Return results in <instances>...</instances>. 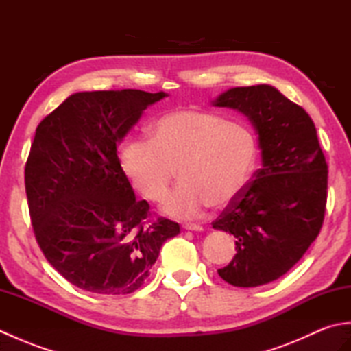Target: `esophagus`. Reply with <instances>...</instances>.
<instances>
[{"mask_svg":"<svg viewBox=\"0 0 351 351\" xmlns=\"http://www.w3.org/2000/svg\"><path fill=\"white\" fill-rule=\"evenodd\" d=\"M185 230H195V232H200V230H204V228L200 225H195V223H185L182 226Z\"/></svg>","mask_w":351,"mask_h":351,"instance_id":"obj_1","label":"esophagus"}]
</instances>
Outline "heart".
Returning <instances> with one entry per match:
<instances>
[{"label": "heart", "instance_id": "b5f03b06", "mask_svg": "<svg viewBox=\"0 0 351 351\" xmlns=\"http://www.w3.org/2000/svg\"><path fill=\"white\" fill-rule=\"evenodd\" d=\"M151 132L152 140L134 137L123 145L122 169L141 196L156 202L180 167L181 184L161 206L170 217L190 220L210 205L226 208L249 187L259 147L247 125L214 111L182 108L156 119Z\"/></svg>", "mask_w": 351, "mask_h": 351}]
</instances>
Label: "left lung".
Returning <instances> with one entry per match:
<instances>
[{"mask_svg":"<svg viewBox=\"0 0 351 351\" xmlns=\"http://www.w3.org/2000/svg\"><path fill=\"white\" fill-rule=\"evenodd\" d=\"M211 104L247 117L263 161L243 195L213 221L237 238L234 259L217 273L234 287L265 285L299 263L323 226L324 154L309 114L273 86L229 88Z\"/></svg>","mask_w":351,"mask_h":351,"instance_id":"obj_1","label":"left lung"}]
</instances>
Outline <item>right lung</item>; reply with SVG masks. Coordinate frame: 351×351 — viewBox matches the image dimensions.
I'll use <instances>...</instances> for the list:
<instances>
[{
  "mask_svg": "<svg viewBox=\"0 0 351 351\" xmlns=\"http://www.w3.org/2000/svg\"><path fill=\"white\" fill-rule=\"evenodd\" d=\"M167 93L78 92L36 128L25 191L36 240L66 280L95 294H131L180 234L167 219L147 223L117 156L143 111Z\"/></svg>",
  "mask_w": 351,
  "mask_h": 351,
  "instance_id": "obj_1",
  "label": "right lung"
}]
</instances>
